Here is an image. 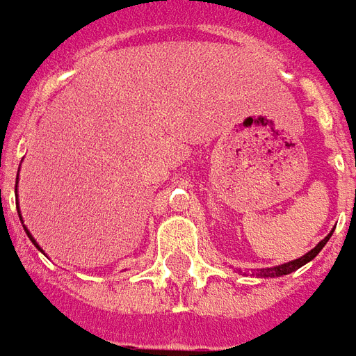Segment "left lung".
I'll use <instances>...</instances> for the list:
<instances>
[{"label":"left lung","instance_id":"1","mask_svg":"<svg viewBox=\"0 0 356 356\" xmlns=\"http://www.w3.org/2000/svg\"><path fill=\"white\" fill-rule=\"evenodd\" d=\"M334 233V231H332ZM332 233L327 235L325 238H322L320 243H318L316 247L312 248L310 252H307L305 256H300V258H297V260H293V262H287V264H282V266H275V268H266V270H260V272L256 273V275H260V277H280V275H287V273L295 272V270H299L300 266H305L307 262H310L314 256L324 248V245L327 243V238L332 237Z\"/></svg>","mask_w":356,"mask_h":356}]
</instances>
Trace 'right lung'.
Instances as JSON below:
<instances>
[{"instance_id":"1","label":"right lung","mask_w":356,"mask_h":356,"mask_svg":"<svg viewBox=\"0 0 356 356\" xmlns=\"http://www.w3.org/2000/svg\"><path fill=\"white\" fill-rule=\"evenodd\" d=\"M15 193H17V185H15ZM19 218H21V213H19ZM26 235H29V237H31L32 243H34V245H36V241H34V238H32V235H31V233H29V231H26ZM36 247H38V245H36ZM38 248H40V247H38Z\"/></svg>"}]
</instances>
